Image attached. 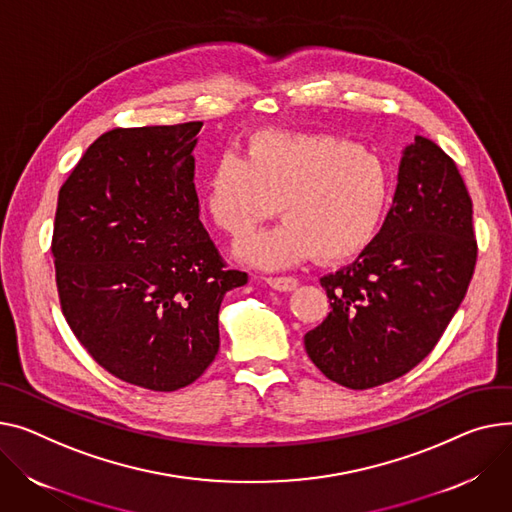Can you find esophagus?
I'll return each instance as SVG.
<instances>
[{
	"instance_id": "34e87169",
	"label": "esophagus",
	"mask_w": 512,
	"mask_h": 512,
	"mask_svg": "<svg viewBox=\"0 0 512 512\" xmlns=\"http://www.w3.org/2000/svg\"><path fill=\"white\" fill-rule=\"evenodd\" d=\"M265 282L274 288V290H280V292H290L298 286V280L292 278V276H276V278H265Z\"/></svg>"
}]
</instances>
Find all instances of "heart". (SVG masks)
Segmentation results:
<instances>
[{
  "instance_id": "b5f03b06",
  "label": "heart",
  "mask_w": 512,
  "mask_h": 512,
  "mask_svg": "<svg viewBox=\"0 0 512 512\" xmlns=\"http://www.w3.org/2000/svg\"><path fill=\"white\" fill-rule=\"evenodd\" d=\"M391 197L383 158L329 133L261 131L247 154H222L203 183L212 222L241 238L280 214L284 224L251 236L241 259L286 267L315 255L339 263L362 253L377 236Z\"/></svg>"
}]
</instances>
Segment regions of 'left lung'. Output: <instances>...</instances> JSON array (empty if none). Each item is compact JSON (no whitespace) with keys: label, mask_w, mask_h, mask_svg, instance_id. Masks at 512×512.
I'll list each match as a JSON object with an SVG mask.
<instances>
[{"label":"left lung","mask_w":512,"mask_h":512,"mask_svg":"<svg viewBox=\"0 0 512 512\" xmlns=\"http://www.w3.org/2000/svg\"><path fill=\"white\" fill-rule=\"evenodd\" d=\"M473 206L451 156L416 135L401 156L393 206L354 263L323 276L331 313L304 335L325 377L370 389L403 377L438 344L469 288Z\"/></svg>","instance_id":"1"}]
</instances>
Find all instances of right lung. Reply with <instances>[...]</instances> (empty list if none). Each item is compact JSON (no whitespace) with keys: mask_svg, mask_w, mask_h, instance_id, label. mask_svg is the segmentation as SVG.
Wrapping results in <instances>:
<instances>
[{"mask_svg":"<svg viewBox=\"0 0 512 512\" xmlns=\"http://www.w3.org/2000/svg\"><path fill=\"white\" fill-rule=\"evenodd\" d=\"M201 125L102 133L57 199L63 317L102 368L150 391L201 377L220 348L222 298L247 284L199 220L191 152Z\"/></svg>","mask_w":512,"mask_h":512,"instance_id":"add662e5","label":"right lung"}]
</instances>
